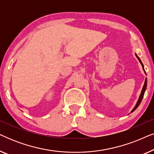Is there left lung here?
Here are the masks:
<instances>
[{
	"label": "left lung",
	"instance_id": "1",
	"mask_svg": "<svg viewBox=\"0 0 154 154\" xmlns=\"http://www.w3.org/2000/svg\"><path fill=\"white\" fill-rule=\"evenodd\" d=\"M135 56L137 57V58L138 59V60L140 61V64H142V68H143V70H144V73H145V74L146 75V71H144V65H143L142 62V61H141V60H140V57H139L137 56V54L136 53H135ZM146 85H147V79H146H146H145V81H144V86H143V88H142V92H141V94H140V97H139V99H138L137 102V103H136L135 106H134V108H133V109H132V110L131 111V113L133 112V111H134V110H135V109H136L137 108V107L139 106V105L140 104V103H141V102H142V99H143V97H144V92H145V91H146Z\"/></svg>",
	"mask_w": 154,
	"mask_h": 154
}]
</instances>
